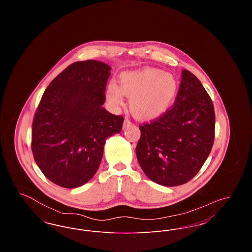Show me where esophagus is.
Listing matches in <instances>:
<instances>
[{
	"label": "esophagus",
	"instance_id": "34e87169",
	"mask_svg": "<svg viewBox=\"0 0 252 252\" xmlns=\"http://www.w3.org/2000/svg\"><path fill=\"white\" fill-rule=\"evenodd\" d=\"M131 125V122L130 120L128 119V118H125V120H124V125H123V128L125 129V128H126L127 126H129Z\"/></svg>",
	"mask_w": 252,
	"mask_h": 252
}]
</instances>
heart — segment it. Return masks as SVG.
I'll list each match as a JSON object with an SVG mask.
<instances>
[{"label": "heart", "mask_w": 252, "mask_h": 252, "mask_svg": "<svg viewBox=\"0 0 252 252\" xmlns=\"http://www.w3.org/2000/svg\"><path fill=\"white\" fill-rule=\"evenodd\" d=\"M179 88V81L172 73L157 68H144L122 73L118 86L109 82L106 98L112 108H118L124 104L123 95L126 96L135 118L153 120L173 106Z\"/></svg>", "instance_id": "heart-1"}]
</instances>
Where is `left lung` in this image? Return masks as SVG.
<instances>
[{
	"label": "left lung",
	"instance_id": "obj_1",
	"mask_svg": "<svg viewBox=\"0 0 252 252\" xmlns=\"http://www.w3.org/2000/svg\"><path fill=\"white\" fill-rule=\"evenodd\" d=\"M215 126L211 97L194 74L182 70L174 106L159 118L140 126L136 155L144 174L167 187L192 180L211 153Z\"/></svg>",
	"mask_w": 252,
	"mask_h": 252
}]
</instances>
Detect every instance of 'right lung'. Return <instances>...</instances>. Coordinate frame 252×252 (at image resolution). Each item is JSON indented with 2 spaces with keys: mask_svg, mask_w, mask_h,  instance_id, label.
<instances>
[{
  "mask_svg": "<svg viewBox=\"0 0 252 252\" xmlns=\"http://www.w3.org/2000/svg\"><path fill=\"white\" fill-rule=\"evenodd\" d=\"M111 68L97 60L74 62L49 84L32 125V152L44 176L77 188L95 175L108 137L124 117L103 108Z\"/></svg>",
  "mask_w": 252,
  "mask_h": 252,
  "instance_id": "right-lung-1",
  "label": "right lung"
}]
</instances>
